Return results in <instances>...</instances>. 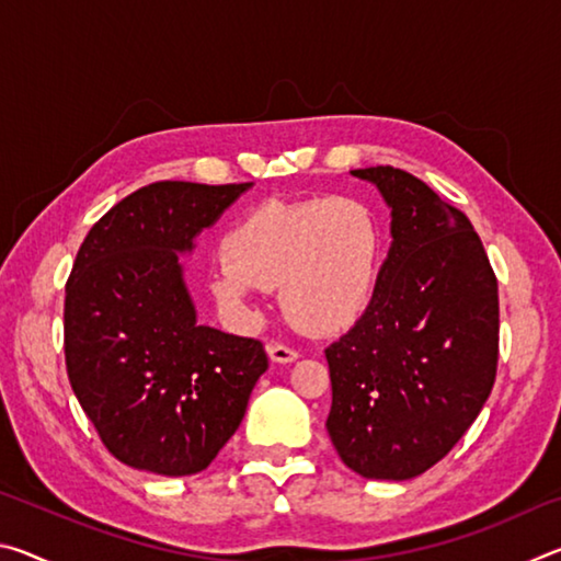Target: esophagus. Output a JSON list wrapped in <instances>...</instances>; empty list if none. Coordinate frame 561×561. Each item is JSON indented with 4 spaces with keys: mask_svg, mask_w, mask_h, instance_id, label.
I'll return each mask as SVG.
<instances>
[{
    "mask_svg": "<svg viewBox=\"0 0 561 561\" xmlns=\"http://www.w3.org/2000/svg\"><path fill=\"white\" fill-rule=\"evenodd\" d=\"M267 356L272 364H291V360L299 358L297 351L284 344H267Z\"/></svg>",
    "mask_w": 561,
    "mask_h": 561,
    "instance_id": "1",
    "label": "esophagus"
}]
</instances>
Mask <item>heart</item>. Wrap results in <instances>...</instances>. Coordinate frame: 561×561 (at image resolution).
Masks as SVG:
<instances>
[{"label": "heart", "instance_id": "obj_1", "mask_svg": "<svg viewBox=\"0 0 561 561\" xmlns=\"http://www.w3.org/2000/svg\"><path fill=\"white\" fill-rule=\"evenodd\" d=\"M210 294L240 324L257 319V289H279L299 327L336 334L364 314L374 294L381 230L354 197L270 201L244 213L222 237Z\"/></svg>", "mask_w": 561, "mask_h": 561}]
</instances>
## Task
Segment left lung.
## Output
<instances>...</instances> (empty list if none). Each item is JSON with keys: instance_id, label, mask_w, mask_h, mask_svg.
Listing matches in <instances>:
<instances>
[{"instance_id": "8db88e82", "label": "left lung", "mask_w": 561, "mask_h": 561, "mask_svg": "<svg viewBox=\"0 0 561 561\" xmlns=\"http://www.w3.org/2000/svg\"><path fill=\"white\" fill-rule=\"evenodd\" d=\"M391 210L374 297L327 348L329 438L368 480H411L453 450L497 371V279L478 232L423 180L391 165L351 170Z\"/></svg>"}]
</instances>
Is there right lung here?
Here are the masks:
<instances>
[{"instance_id":"1","label":"right lung","mask_w":561,"mask_h":561,"mask_svg":"<svg viewBox=\"0 0 561 561\" xmlns=\"http://www.w3.org/2000/svg\"><path fill=\"white\" fill-rule=\"evenodd\" d=\"M252 183L163 180L91 227L66 282V371L103 445L128 468L183 478L240 428L267 371L260 341L197 321L180 257Z\"/></svg>"}]
</instances>
